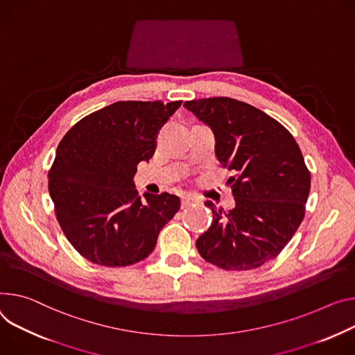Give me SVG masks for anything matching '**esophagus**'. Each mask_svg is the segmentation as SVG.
<instances>
[{
    "label": "esophagus",
    "mask_w": 355,
    "mask_h": 355,
    "mask_svg": "<svg viewBox=\"0 0 355 355\" xmlns=\"http://www.w3.org/2000/svg\"><path fill=\"white\" fill-rule=\"evenodd\" d=\"M196 200L192 198V197H189V196H184L182 198H181V202H182V207H187V205H189V204H192Z\"/></svg>",
    "instance_id": "34e87169"
}]
</instances>
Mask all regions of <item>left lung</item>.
I'll return each mask as SVG.
<instances>
[{
    "label": "left lung",
    "instance_id": "8db88e82",
    "mask_svg": "<svg viewBox=\"0 0 355 355\" xmlns=\"http://www.w3.org/2000/svg\"><path fill=\"white\" fill-rule=\"evenodd\" d=\"M215 136V154L231 177L235 208L211 201L214 220L197 239L204 259L225 270H250L275 259L304 218L310 173L286 128L245 102L208 98L184 103Z\"/></svg>",
    "mask_w": 355,
    "mask_h": 355
}]
</instances>
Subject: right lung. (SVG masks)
<instances>
[{
	"label": "right lung",
	"mask_w": 355,
	"mask_h": 355,
	"mask_svg": "<svg viewBox=\"0 0 355 355\" xmlns=\"http://www.w3.org/2000/svg\"><path fill=\"white\" fill-rule=\"evenodd\" d=\"M181 103L116 102L83 117L60 140L49 196L63 234L85 259L110 268L146 259L178 212L177 196L144 192L141 200L133 178Z\"/></svg>",
	"instance_id": "add662e5"
}]
</instances>
